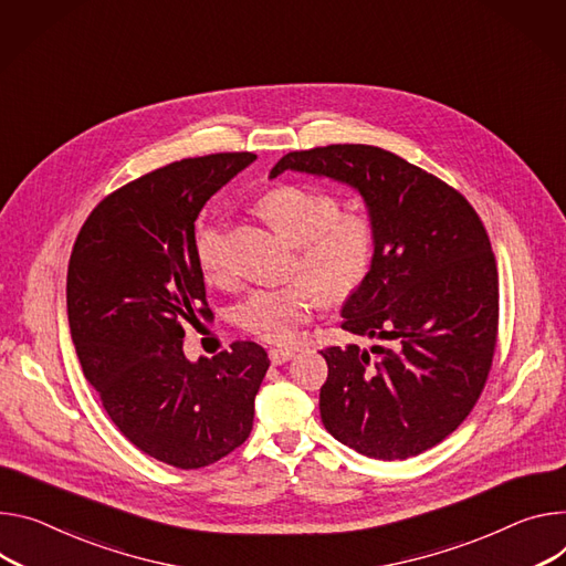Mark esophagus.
<instances>
[{"mask_svg": "<svg viewBox=\"0 0 566 566\" xmlns=\"http://www.w3.org/2000/svg\"><path fill=\"white\" fill-rule=\"evenodd\" d=\"M293 349H289V347H273L271 352H269V358H271V364L273 366H282V364H286L289 358H293Z\"/></svg>", "mask_w": 566, "mask_h": 566, "instance_id": "esophagus-1", "label": "esophagus"}]
</instances>
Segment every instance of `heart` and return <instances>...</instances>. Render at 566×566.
<instances>
[{"mask_svg":"<svg viewBox=\"0 0 566 566\" xmlns=\"http://www.w3.org/2000/svg\"><path fill=\"white\" fill-rule=\"evenodd\" d=\"M260 214L297 245L295 269L304 280L256 289L239 304L237 323L264 340L284 343L312 318L318 302L338 304L366 280L375 230L364 214H343L334 193L306 185H280L256 200ZM198 264L210 277L223 275V226H200L196 234Z\"/></svg>","mask_w":566,"mask_h":566,"instance_id":"obj_1","label":"heart"}]
</instances>
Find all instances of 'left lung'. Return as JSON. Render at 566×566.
<instances>
[{
  "label": "left lung",
  "instance_id": "left-lung-1",
  "mask_svg": "<svg viewBox=\"0 0 566 566\" xmlns=\"http://www.w3.org/2000/svg\"><path fill=\"white\" fill-rule=\"evenodd\" d=\"M284 171L352 187L375 230L340 327L377 345L321 352L323 424L368 458L418 455L470 416L492 366L499 277L488 232L455 189L379 146L293 150L269 178Z\"/></svg>",
  "mask_w": 566,
  "mask_h": 566
}]
</instances>
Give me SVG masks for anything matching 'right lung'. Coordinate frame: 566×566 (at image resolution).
<instances>
[{
    "instance_id": "obj_1",
    "label": "right lung",
    "mask_w": 566,
    "mask_h": 566,
    "mask_svg": "<svg viewBox=\"0 0 566 566\" xmlns=\"http://www.w3.org/2000/svg\"><path fill=\"white\" fill-rule=\"evenodd\" d=\"M252 153L189 158L101 200L67 269V318L85 379L117 429L144 453L198 470L252 431L254 397L271 366L264 347L189 361L185 325L208 316L196 219Z\"/></svg>"
}]
</instances>
